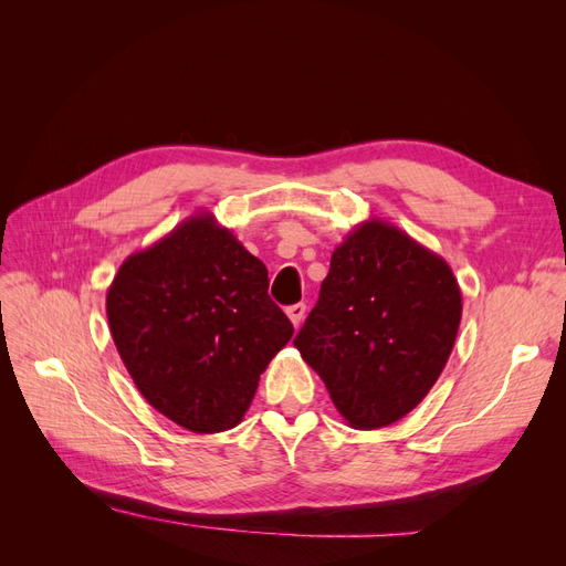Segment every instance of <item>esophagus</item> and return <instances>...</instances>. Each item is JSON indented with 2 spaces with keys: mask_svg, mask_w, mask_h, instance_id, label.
I'll return each instance as SVG.
<instances>
[{
  "mask_svg": "<svg viewBox=\"0 0 566 566\" xmlns=\"http://www.w3.org/2000/svg\"><path fill=\"white\" fill-rule=\"evenodd\" d=\"M304 314H306V304H302V302L287 306V318L293 321L295 328H300V323L304 321Z\"/></svg>",
  "mask_w": 566,
  "mask_h": 566,
  "instance_id": "obj_1",
  "label": "esophagus"
}]
</instances>
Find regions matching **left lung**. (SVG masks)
I'll return each instance as SVG.
<instances>
[{
    "mask_svg": "<svg viewBox=\"0 0 566 566\" xmlns=\"http://www.w3.org/2000/svg\"><path fill=\"white\" fill-rule=\"evenodd\" d=\"M460 287L439 254L380 219L331 256L295 347L354 430H380L434 387L455 345Z\"/></svg>",
    "mask_w": 566,
    "mask_h": 566,
    "instance_id": "8db88e82",
    "label": "left lung"
}]
</instances>
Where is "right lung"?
<instances>
[{
    "instance_id": "obj_1",
    "label": "right lung",
    "mask_w": 566,
    "mask_h": 566,
    "mask_svg": "<svg viewBox=\"0 0 566 566\" xmlns=\"http://www.w3.org/2000/svg\"><path fill=\"white\" fill-rule=\"evenodd\" d=\"M115 347L144 399L196 434L235 427L293 337L269 271L212 212L129 254L106 295Z\"/></svg>"
}]
</instances>
